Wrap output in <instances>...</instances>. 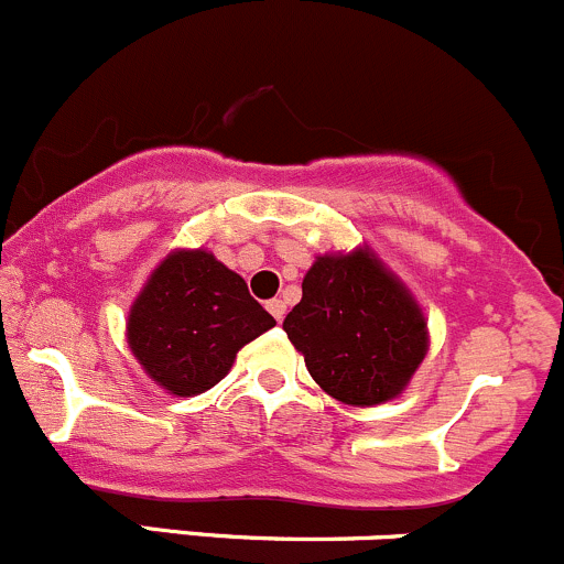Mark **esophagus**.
<instances>
[{
	"label": "esophagus",
	"instance_id": "34e87169",
	"mask_svg": "<svg viewBox=\"0 0 564 564\" xmlns=\"http://www.w3.org/2000/svg\"><path fill=\"white\" fill-rule=\"evenodd\" d=\"M265 310H269L271 315H274V321H276V323H282L284 310H288V306H284V301H282V299H271L269 304H265Z\"/></svg>",
	"mask_w": 564,
	"mask_h": 564
}]
</instances>
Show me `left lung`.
<instances>
[{"mask_svg":"<svg viewBox=\"0 0 564 564\" xmlns=\"http://www.w3.org/2000/svg\"><path fill=\"white\" fill-rule=\"evenodd\" d=\"M282 328L317 387L354 409L400 398L431 345L420 301L367 243L317 254Z\"/></svg>","mask_w":564,"mask_h":564,"instance_id":"obj_1","label":"left lung"}]
</instances>
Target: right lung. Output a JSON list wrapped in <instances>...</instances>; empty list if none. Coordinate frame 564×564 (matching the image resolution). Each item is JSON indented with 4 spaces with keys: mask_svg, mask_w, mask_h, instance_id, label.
Masks as SVG:
<instances>
[{
    "mask_svg": "<svg viewBox=\"0 0 564 564\" xmlns=\"http://www.w3.org/2000/svg\"><path fill=\"white\" fill-rule=\"evenodd\" d=\"M276 321L208 249H172L126 321L133 359L166 394L194 398L230 372L236 354Z\"/></svg>",
    "mask_w": 564,
    "mask_h": 564,
    "instance_id": "obj_1",
    "label": "right lung"
}]
</instances>
